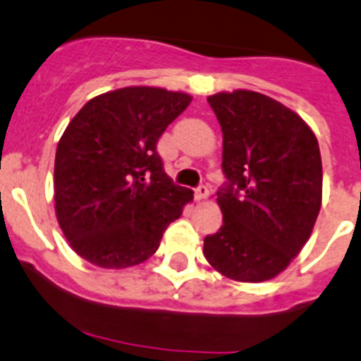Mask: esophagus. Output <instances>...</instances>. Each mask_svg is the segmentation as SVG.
Instances as JSON below:
<instances>
[{
    "label": "esophagus",
    "mask_w": 361,
    "mask_h": 361,
    "mask_svg": "<svg viewBox=\"0 0 361 361\" xmlns=\"http://www.w3.org/2000/svg\"><path fill=\"white\" fill-rule=\"evenodd\" d=\"M195 198L196 200L209 198V188H207V185H200V188H196L195 189Z\"/></svg>",
    "instance_id": "1"
}]
</instances>
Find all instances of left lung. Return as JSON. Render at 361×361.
<instances>
[{
	"instance_id": "1",
	"label": "left lung",
	"mask_w": 361,
	"mask_h": 361,
	"mask_svg": "<svg viewBox=\"0 0 361 361\" xmlns=\"http://www.w3.org/2000/svg\"><path fill=\"white\" fill-rule=\"evenodd\" d=\"M223 130L217 191L223 226L203 256L238 283H263L288 269L312 233L323 196V166L309 124L277 99L247 89L207 98Z\"/></svg>"
}]
</instances>
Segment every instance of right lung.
I'll list each match as a JSON object with an SVG mask.
<instances>
[{"label":"right lung","mask_w":361,"mask_h":361,"mask_svg":"<svg viewBox=\"0 0 361 361\" xmlns=\"http://www.w3.org/2000/svg\"><path fill=\"white\" fill-rule=\"evenodd\" d=\"M191 96L131 85L89 99L56 151V217L70 247L102 269L151 258L192 191L165 173L156 145Z\"/></svg>","instance_id":"obj_1"}]
</instances>
